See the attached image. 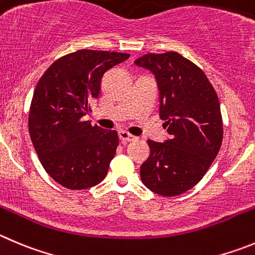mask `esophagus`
Segmentation results:
<instances>
[{
	"label": "esophagus",
	"mask_w": 255,
	"mask_h": 255,
	"mask_svg": "<svg viewBox=\"0 0 255 255\" xmlns=\"http://www.w3.org/2000/svg\"><path fill=\"white\" fill-rule=\"evenodd\" d=\"M118 137H120V139L122 142H132L135 139L134 135L128 133L127 130H120V132H118Z\"/></svg>",
	"instance_id": "obj_1"
}]
</instances>
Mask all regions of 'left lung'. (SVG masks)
<instances>
[{"label": "left lung", "instance_id": "obj_1", "mask_svg": "<svg viewBox=\"0 0 255 255\" xmlns=\"http://www.w3.org/2000/svg\"><path fill=\"white\" fill-rule=\"evenodd\" d=\"M156 78L160 117L170 138L148 139L149 156L141 166L144 186L162 196H177L204 177L223 142L220 104L204 71L180 55L147 54L134 61Z\"/></svg>", "mask_w": 255, "mask_h": 255}]
</instances>
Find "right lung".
I'll list each match as a JSON object with an SVG mask.
<instances>
[{"instance_id": "right-lung-1", "label": "right lung", "mask_w": 255, "mask_h": 255, "mask_svg": "<svg viewBox=\"0 0 255 255\" xmlns=\"http://www.w3.org/2000/svg\"><path fill=\"white\" fill-rule=\"evenodd\" d=\"M128 58L123 52L78 50L52 63L35 88L31 141L45 171L66 189H89L108 172L118 134L82 118L99 97L106 71Z\"/></svg>"}]
</instances>
